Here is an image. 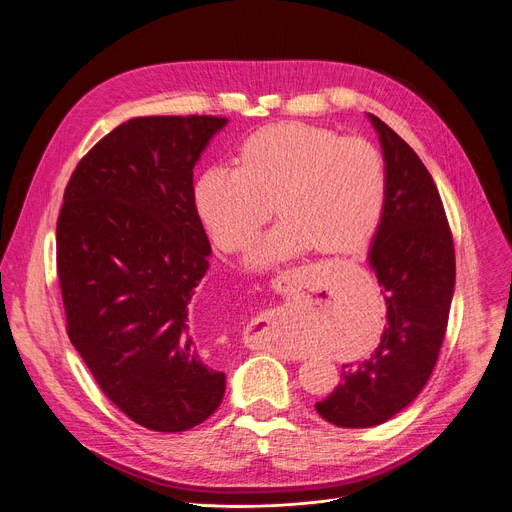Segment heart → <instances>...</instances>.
I'll return each instance as SVG.
<instances>
[{
    "label": "heart",
    "instance_id": "heart-1",
    "mask_svg": "<svg viewBox=\"0 0 512 512\" xmlns=\"http://www.w3.org/2000/svg\"><path fill=\"white\" fill-rule=\"evenodd\" d=\"M200 220L222 251H239L271 216L282 220L249 255L253 267L294 259L314 247L353 253L376 235L386 202L382 153L363 138L302 122L251 134L239 169H206L194 192Z\"/></svg>",
    "mask_w": 512,
    "mask_h": 512
}]
</instances>
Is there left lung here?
I'll return each mask as SVG.
<instances>
[{
	"mask_svg": "<svg viewBox=\"0 0 512 512\" xmlns=\"http://www.w3.org/2000/svg\"><path fill=\"white\" fill-rule=\"evenodd\" d=\"M386 202L369 267L386 296V327L367 359L343 365V382L316 412L331 425L365 429L404 410L429 382L455 290V251L437 185L418 155L378 116Z\"/></svg>",
	"mask_w": 512,
	"mask_h": 512,
	"instance_id": "obj_1",
	"label": "left lung"
}]
</instances>
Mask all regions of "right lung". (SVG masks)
Here are the masks:
<instances>
[{
	"label": "right lung",
	"mask_w": 512,
	"mask_h": 512,
	"mask_svg": "<svg viewBox=\"0 0 512 512\" xmlns=\"http://www.w3.org/2000/svg\"><path fill=\"white\" fill-rule=\"evenodd\" d=\"M226 124L145 116L116 126L75 167L57 220L69 339L102 392L159 433L204 423L226 388L192 314L212 255L194 167Z\"/></svg>",
	"instance_id": "add662e5"
}]
</instances>
